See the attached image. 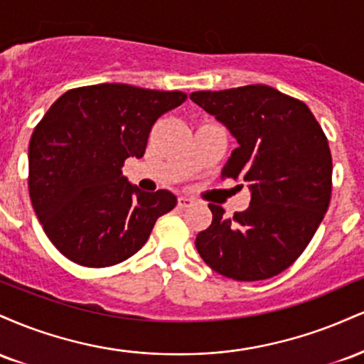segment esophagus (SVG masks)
Here are the masks:
<instances>
[{"label": "esophagus", "mask_w": 364, "mask_h": 364, "mask_svg": "<svg viewBox=\"0 0 364 364\" xmlns=\"http://www.w3.org/2000/svg\"><path fill=\"white\" fill-rule=\"evenodd\" d=\"M191 203H193V200L188 198V196H179V198H178V207H179V208L190 207Z\"/></svg>", "instance_id": "esophagus-1"}]
</instances>
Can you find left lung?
<instances>
[{
  "label": "left lung",
  "mask_w": 364,
  "mask_h": 364,
  "mask_svg": "<svg viewBox=\"0 0 364 364\" xmlns=\"http://www.w3.org/2000/svg\"><path fill=\"white\" fill-rule=\"evenodd\" d=\"M190 99L236 139L223 174L252 193L250 207L232 217L208 203L212 224L196 235V250L224 277H274L304 252L328 208L327 136L306 104L269 85L198 90Z\"/></svg>",
  "instance_id": "1"
}]
</instances>
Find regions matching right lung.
I'll use <instances>...</instances> for the list:
<instances>
[{
  "label": "right lung",
  "instance_id": "1",
  "mask_svg": "<svg viewBox=\"0 0 364 364\" xmlns=\"http://www.w3.org/2000/svg\"><path fill=\"white\" fill-rule=\"evenodd\" d=\"M185 99L179 90L99 83L65 92L39 121L28 145V193L68 260L95 269L127 260L176 207L168 190L132 185L123 162L144 157L154 123Z\"/></svg>",
  "mask_w": 364,
  "mask_h": 364
}]
</instances>
